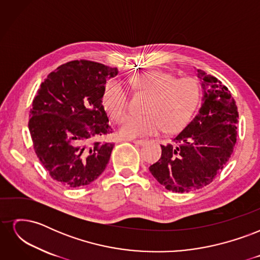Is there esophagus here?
<instances>
[{
  "instance_id": "esophagus-1",
  "label": "esophagus",
  "mask_w": 260,
  "mask_h": 260,
  "mask_svg": "<svg viewBox=\"0 0 260 260\" xmlns=\"http://www.w3.org/2000/svg\"><path fill=\"white\" fill-rule=\"evenodd\" d=\"M127 141H130V142L135 143L137 145H140V146H143L146 144L147 141L146 140H136V139H127Z\"/></svg>"
}]
</instances>
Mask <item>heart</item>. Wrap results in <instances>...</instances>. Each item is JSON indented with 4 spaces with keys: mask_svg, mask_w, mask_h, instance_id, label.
Instances as JSON below:
<instances>
[{
    "mask_svg": "<svg viewBox=\"0 0 260 260\" xmlns=\"http://www.w3.org/2000/svg\"><path fill=\"white\" fill-rule=\"evenodd\" d=\"M133 89L149 94L144 115H128L119 133L124 139L155 136L162 129L176 132L191 120L201 98L200 85L190 77L178 78L160 70L133 75L129 79ZM102 104L114 121H119L128 108V93L118 80L105 83Z\"/></svg>",
    "mask_w": 260,
    "mask_h": 260,
    "instance_id": "heart-1",
    "label": "heart"
}]
</instances>
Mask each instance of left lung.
<instances>
[{"instance_id":"obj_1","label":"left lung","mask_w":260,"mask_h":260,"mask_svg":"<svg viewBox=\"0 0 260 260\" xmlns=\"http://www.w3.org/2000/svg\"><path fill=\"white\" fill-rule=\"evenodd\" d=\"M204 95L199 114L161 146L149 171L168 191L184 193L209 184L229 161L237 143L238 107L221 81L198 69Z\"/></svg>"}]
</instances>
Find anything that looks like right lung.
Returning a JSON list of instances; mask_svg holds the SVG:
<instances>
[{"label":"right lung","instance_id":"obj_1","mask_svg":"<svg viewBox=\"0 0 260 260\" xmlns=\"http://www.w3.org/2000/svg\"><path fill=\"white\" fill-rule=\"evenodd\" d=\"M118 69L90 60L59 66L41 83L30 109L29 131L35 152L52 179L67 187L96 180L107 166L114 144L102 104L106 79Z\"/></svg>","mask_w":260,"mask_h":260}]
</instances>
